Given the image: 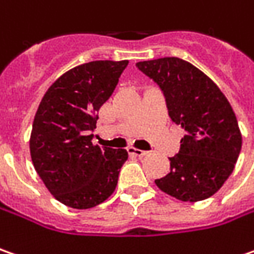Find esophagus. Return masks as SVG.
Returning a JSON list of instances; mask_svg holds the SVG:
<instances>
[{
    "label": "esophagus",
    "mask_w": 254,
    "mask_h": 254,
    "mask_svg": "<svg viewBox=\"0 0 254 254\" xmlns=\"http://www.w3.org/2000/svg\"><path fill=\"white\" fill-rule=\"evenodd\" d=\"M127 150H129V153L133 154V156H137V157H143V156L147 154L146 150H140V149H136V147H129Z\"/></svg>",
    "instance_id": "1"
}]
</instances>
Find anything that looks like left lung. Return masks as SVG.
I'll list each match as a JSON object with an SVG mask.
<instances>
[{
  "instance_id": "obj_1",
  "label": "left lung",
  "mask_w": 254,
  "mask_h": 254,
  "mask_svg": "<svg viewBox=\"0 0 254 254\" xmlns=\"http://www.w3.org/2000/svg\"><path fill=\"white\" fill-rule=\"evenodd\" d=\"M136 67L164 94L173 122L186 130L170 173L154 180L163 192L186 202L206 199L222 187L242 149L236 115L218 85L179 57L139 62Z\"/></svg>"
}]
</instances>
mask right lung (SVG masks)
I'll list each match as a JSON object with an SVG mask.
<instances>
[{
    "label": "right lung",
    "instance_id": "obj_1",
    "mask_svg": "<svg viewBox=\"0 0 254 254\" xmlns=\"http://www.w3.org/2000/svg\"><path fill=\"white\" fill-rule=\"evenodd\" d=\"M127 60H95L60 75L40 101L32 125V163L62 204L88 209L115 191L125 149L92 143L97 112L110 98Z\"/></svg>",
    "mask_w": 254,
    "mask_h": 254
}]
</instances>
